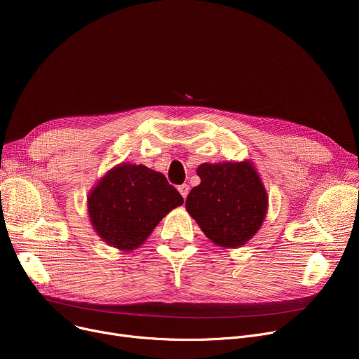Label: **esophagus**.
<instances>
[{
	"instance_id": "esophagus-1",
	"label": "esophagus",
	"mask_w": 359,
	"mask_h": 359,
	"mask_svg": "<svg viewBox=\"0 0 359 359\" xmlns=\"http://www.w3.org/2000/svg\"><path fill=\"white\" fill-rule=\"evenodd\" d=\"M177 191L180 192V195L186 199L187 198V195H189V191H191V187H189V184H186V183H183V184H180V186H177Z\"/></svg>"
}]
</instances>
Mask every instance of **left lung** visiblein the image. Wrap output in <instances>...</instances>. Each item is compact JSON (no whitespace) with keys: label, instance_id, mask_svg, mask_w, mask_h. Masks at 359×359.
<instances>
[{"label":"left lung","instance_id":"obj_1","mask_svg":"<svg viewBox=\"0 0 359 359\" xmlns=\"http://www.w3.org/2000/svg\"><path fill=\"white\" fill-rule=\"evenodd\" d=\"M201 183L186 199V211L203 234L225 249H237L259 231L268 212V194L252 161L203 163Z\"/></svg>","mask_w":359,"mask_h":359}]
</instances>
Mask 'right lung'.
I'll list each match as a JSON object with an SVG mask.
<instances>
[{
  "instance_id": "add662e5",
  "label": "right lung",
  "mask_w": 359,
  "mask_h": 359,
  "mask_svg": "<svg viewBox=\"0 0 359 359\" xmlns=\"http://www.w3.org/2000/svg\"><path fill=\"white\" fill-rule=\"evenodd\" d=\"M182 195L164 175L142 164H118L94 184L87 198L90 222L109 246L132 252L145 243Z\"/></svg>"
}]
</instances>
